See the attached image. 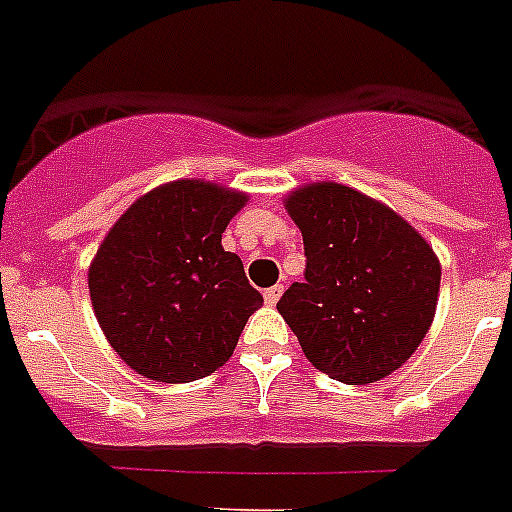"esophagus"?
I'll return each mask as SVG.
<instances>
[{"label":"esophagus","instance_id":"34e87169","mask_svg":"<svg viewBox=\"0 0 512 512\" xmlns=\"http://www.w3.org/2000/svg\"><path fill=\"white\" fill-rule=\"evenodd\" d=\"M282 292H284L282 284H274V287L266 289V292H264V302H266V305H277L279 297H282Z\"/></svg>","mask_w":512,"mask_h":512}]
</instances>
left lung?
<instances>
[{"label": "left lung", "mask_w": 512, "mask_h": 512, "mask_svg": "<svg viewBox=\"0 0 512 512\" xmlns=\"http://www.w3.org/2000/svg\"><path fill=\"white\" fill-rule=\"evenodd\" d=\"M284 207L302 230L307 266L277 310L310 364L346 384L400 369L436 315L441 264L431 243L346 184H305Z\"/></svg>", "instance_id": "obj_1"}]
</instances>
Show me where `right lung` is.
<instances>
[{"mask_svg": "<svg viewBox=\"0 0 512 512\" xmlns=\"http://www.w3.org/2000/svg\"><path fill=\"white\" fill-rule=\"evenodd\" d=\"M246 192L176 179L122 212L89 264L94 315L125 364L166 384L210 377L233 356L261 295L223 248Z\"/></svg>", "mask_w": 512, "mask_h": 512, "instance_id": "obj_1", "label": "right lung"}]
</instances>
